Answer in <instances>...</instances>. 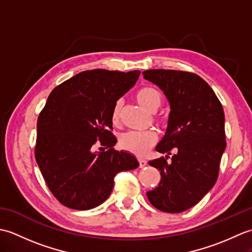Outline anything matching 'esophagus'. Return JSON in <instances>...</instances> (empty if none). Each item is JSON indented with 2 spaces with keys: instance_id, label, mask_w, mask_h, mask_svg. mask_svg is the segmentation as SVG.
Segmentation results:
<instances>
[{
  "instance_id": "34e87169",
  "label": "esophagus",
  "mask_w": 252,
  "mask_h": 252,
  "mask_svg": "<svg viewBox=\"0 0 252 252\" xmlns=\"http://www.w3.org/2000/svg\"><path fill=\"white\" fill-rule=\"evenodd\" d=\"M138 163H140V168H144L147 164V161H146V160H144V159H140V160H138Z\"/></svg>"
}]
</instances>
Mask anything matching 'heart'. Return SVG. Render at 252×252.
I'll use <instances>...</instances> for the list:
<instances>
[{"instance_id":"1","label":"heart","mask_w":252,"mask_h":252,"mask_svg":"<svg viewBox=\"0 0 252 252\" xmlns=\"http://www.w3.org/2000/svg\"><path fill=\"white\" fill-rule=\"evenodd\" d=\"M137 103L149 111H156L162 104V94L153 87H143L135 94ZM122 101L117 100L111 110L112 123H118L120 119ZM157 133L148 131H130L119 137V145L123 151L129 152L135 156L142 157L157 143Z\"/></svg>"}]
</instances>
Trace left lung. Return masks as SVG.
<instances>
[{
    "mask_svg": "<svg viewBox=\"0 0 252 252\" xmlns=\"http://www.w3.org/2000/svg\"><path fill=\"white\" fill-rule=\"evenodd\" d=\"M143 74L163 91L171 108L167 132L156 151L176 153L170 163L167 155L149 161L161 180L147 197L158 210L180 213L216 184L226 147L223 107L210 85L195 73L151 69Z\"/></svg>",
    "mask_w": 252,
    "mask_h": 252,
    "instance_id": "1",
    "label": "left lung"
}]
</instances>
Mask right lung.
<instances>
[{"mask_svg":"<svg viewBox=\"0 0 252 252\" xmlns=\"http://www.w3.org/2000/svg\"><path fill=\"white\" fill-rule=\"evenodd\" d=\"M140 74L82 71L49 95L36 123L34 153L47 187L62 205L76 210L97 207L109 197L117 173L138 167L132 154L114 149L111 110Z\"/></svg>","mask_w":252,"mask_h":252,"instance_id":"right-lung-1","label":"right lung"}]
</instances>
